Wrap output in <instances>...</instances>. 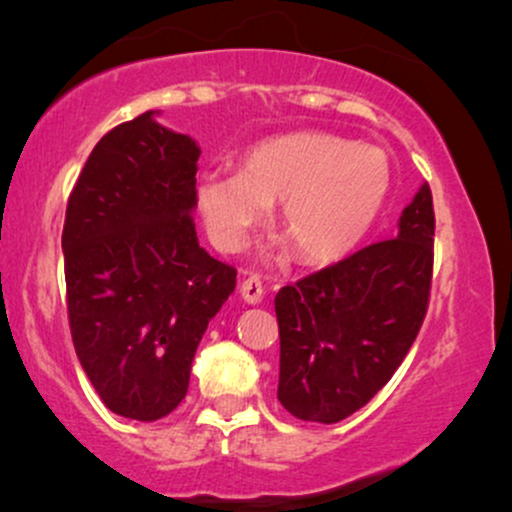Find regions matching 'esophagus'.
<instances>
[{
  "label": "esophagus",
  "instance_id": "34e87169",
  "mask_svg": "<svg viewBox=\"0 0 512 512\" xmlns=\"http://www.w3.org/2000/svg\"><path fill=\"white\" fill-rule=\"evenodd\" d=\"M240 296H243L245 303H250V305L262 303V298H264L262 281L257 279V276H250V279H245L243 284H240Z\"/></svg>",
  "mask_w": 512,
  "mask_h": 512
}]
</instances>
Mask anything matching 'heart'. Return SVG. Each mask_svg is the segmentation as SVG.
<instances>
[{"label":"heart","instance_id":"heart-1","mask_svg":"<svg viewBox=\"0 0 512 512\" xmlns=\"http://www.w3.org/2000/svg\"><path fill=\"white\" fill-rule=\"evenodd\" d=\"M385 151L327 132L252 146L238 173L202 175L197 207L211 243L236 252L276 204V223L301 262L342 260L368 236L390 195Z\"/></svg>","mask_w":512,"mask_h":512}]
</instances>
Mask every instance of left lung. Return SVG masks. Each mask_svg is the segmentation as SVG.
Listing matches in <instances>:
<instances>
[{
    "mask_svg": "<svg viewBox=\"0 0 512 512\" xmlns=\"http://www.w3.org/2000/svg\"><path fill=\"white\" fill-rule=\"evenodd\" d=\"M431 187L399 216L397 238L284 286L279 402L301 421L337 424L383 390L426 317L433 276Z\"/></svg>",
    "mask_w": 512,
    "mask_h": 512,
    "instance_id": "8db88e82",
    "label": "left lung"
}]
</instances>
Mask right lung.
<instances>
[{"label":"right lung","mask_w":512,"mask_h":512,"mask_svg":"<svg viewBox=\"0 0 512 512\" xmlns=\"http://www.w3.org/2000/svg\"><path fill=\"white\" fill-rule=\"evenodd\" d=\"M122 122L96 144L62 231L72 342L117 416L156 421L187 395L209 320L236 269L199 248L197 142L156 122Z\"/></svg>","instance_id":"add662e5"}]
</instances>
